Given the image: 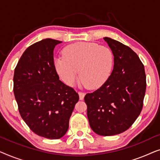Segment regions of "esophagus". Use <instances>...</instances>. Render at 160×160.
<instances>
[{
	"instance_id": "esophagus-1",
	"label": "esophagus",
	"mask_w": 160,
	"mask_h": 160,
	"mask_svg": "<svg viewBox=\"0 0 160 160\" xmlns=\"http://www.w3.org/2000/svg\"><path fill=\"white\" fill-rule=\"evenodd\" d=\"M78 95H79V99L81 100H84V98L85 93L82 92H78Z\"/></svg>"
}]
</instances>
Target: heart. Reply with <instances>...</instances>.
I'll return each instance as SVG.
<instances>
[{
    "label": "heart",
    "instance_id": "heart-1",
    "mask_svg": "<svg viewBox=\"0 0 160 160\" xmlns=\"http://www.w3.org/2000/svg\"><path fill=\"white\" fill-rule=\"evenodd\" d=\"M114 57L109 48L96 43L78 42L65 47L62 58L54 60V68L68 86H73L78 78L89 89L102 86L110 77Z\"/></svg>",
    "mask_w": 160,
    "mask_h": 160
}]
</instances>
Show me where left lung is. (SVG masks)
<instances>
[{
	"label": "left lung",
	"mask_w": 160,
	"mask_h": 160,
	"mask_svg": "<svg viewBox=\"0 0 160 160\" xmlns=\"http://www.w3.org/2000/svg\"><path fill=\"white\" fill-rule=\"evenodd\" d=\"M114 57L110 77L92 93L85 95L89 123L96 134L111 136L124 132L143 108L146 81L143 63L128 46L103 38Z\"/></svg>",
	"instance_id": "left-lung-1"
}]
</instances>
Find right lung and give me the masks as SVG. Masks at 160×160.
Returning a JSON list of instances; mask_svg holds the SVG:
<instances>
[{
    "mask_svg": "<svg viewBox=\"0 0 160 160\" xmlns=\"http://www.w3.org/2000/svg\"><path fill=\"white\" fill-rule=\"evenodd\" d=\"M62 41L43 39L30 46L14 74V93L22 118L34 133L49 139L64 136L79 97L59 79L54 49Z\"/></svg>",
    "mask_w": 160,
    "mask_h": 160,
    "instance_id": "obj_1",
    "label": "right lung"
}]
</instances>
